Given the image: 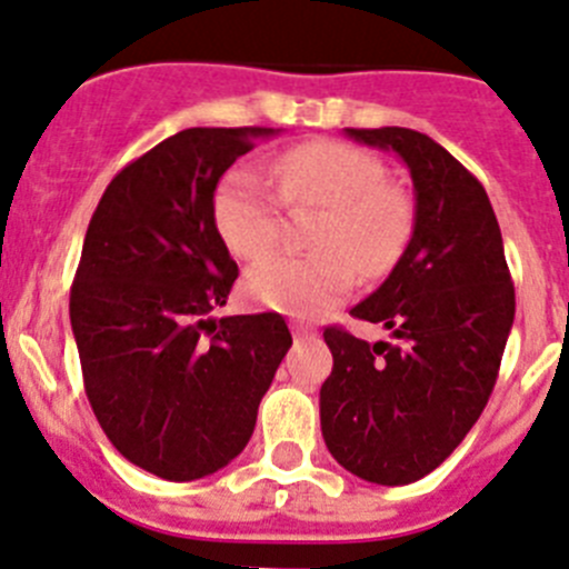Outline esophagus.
I'll use <instances>...</instances> for the list:
<instances>
[{
  "label": "esophagus",
  "instance_id": "1",
  "mask_svg": "<svg viewBox=\"0 0 569 569\" xmlns=\"http://www.w3.org/2000/svg\"><path fill=\"white\" fill-rule=\"evenodd\" d=\"M291 335H295L297 340H315V329H309L303 322H291Z\"/></svg>",
  "mask_w": 569,
  "mask_h": 569
}]
</instances>
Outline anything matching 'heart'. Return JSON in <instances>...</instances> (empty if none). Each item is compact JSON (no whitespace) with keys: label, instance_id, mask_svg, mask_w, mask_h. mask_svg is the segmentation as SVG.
<instances>
[{"label":"heart","instance_id":"b5f03b06","mask_svg":"<svg viewBox=\"0 0 569 569\" xmlns=\"http://www.w3.org/2000/svg\"><path fill=\"white\" fill-rule=\"evenodd\" d=\"M272 181L291 209H322L315 227L320 254H272L247 272L243 291L266 309L315 317L337 306L357 283L391 272L413 232L411 198L368 152L340 141H306L272 161ZM212 221L234 258L254 260L278 243L280 203L258 170L238 163L214 187Z\"/></svg>","mask_w":569,"mask_h":569}]
</instances>
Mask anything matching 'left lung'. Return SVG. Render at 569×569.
I'll use <instances>...</instances> for the list:
<instances>
[{
    "label": "left lung",
    "instance_id": "1",
    "mask_svg": "<svg viewBox=\"0 0 569 569\" xmlns=\"http://www.w3.org/2000/svg\"><path fill=\"white\" fill-rule=\"evenodd\" d=\"M346 136L402 158L413 232L380 289L351 309L393 342L322 331L335 368L320 388V428L342 468L393 488L439 468L482 417L516 295L488 192L457 158L406 127Z\"/></svg>",
    "mask_w": 569,
    "mask_h": 569
}]
</instances>
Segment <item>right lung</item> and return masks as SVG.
<instances>
[{"label":"right lung","instance_id":"1","mask_svg":"<svg viewBox=\"0 0 569 569\" xmlns=\"http://www.w3.org/2000/svg\"><path fill=\"white\" fill-rule=\"evenodd\" d=\"M269 127H192L127 163L87 227L70 291L84 391L138 468L192 482L247 448L291 346L280 315H232L238 263L212 221L214 187Z\"/></svg>","mask_w":569,"mask_h":569}]
</instances>
